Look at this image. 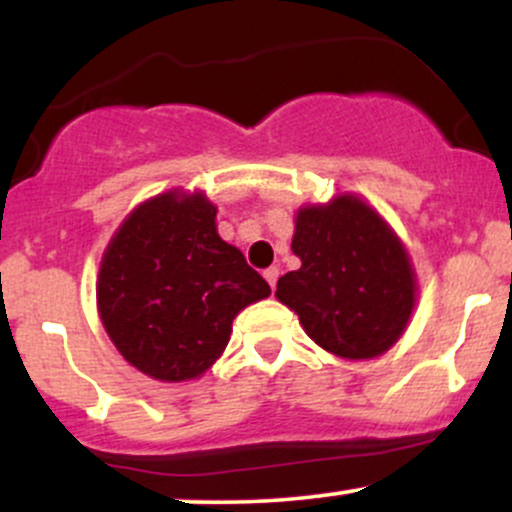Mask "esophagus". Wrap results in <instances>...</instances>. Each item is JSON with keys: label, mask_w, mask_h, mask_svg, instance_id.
Listing matches in <instances>:
<instances>
[{"label": "esophagus", "mask_w": 512, "mask_h": 512, "mask_svg": "<svg viewBox=\"0 0 512 512\" xmlns=\"http://www.w3.org/2000/svg\"><path fill=\"white\" fill-rule=\"evenodd\" d=\"M264 279H267V284L272 286H276V279H279V267H269V269H264Z\"/></svg>", "instance_id": "34e87169"}]
</instances>
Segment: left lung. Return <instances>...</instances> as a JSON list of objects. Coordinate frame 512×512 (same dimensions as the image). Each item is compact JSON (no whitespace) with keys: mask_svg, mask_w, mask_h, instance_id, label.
Returning <instances> with one entry per match:
<instances>
[{"mask_svg":"<svg viewBox=\"0 0 512 512\" xmlns=\"http://www.w3.org/2000/svg\"><path fill=\"white\" fill-rule=\"evenodd\" d=\"M301 267L276 281V298L317 346L346 361L383 356L416 308L414 264L392 226L351 192L296 211Z\"/></svg>","mask_w":512,"mask_h":512,"instance_id":"obj_1","label":"left lung"}]
</instances>
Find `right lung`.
Instances as JSON below:
<instances>
[{"label": "right lung", "mask_w": 512, "mask_h": 512, "mask_svg": "<svg viewBox=\"0 0 512 512\" xmlns=\"http://www.w3.org/2000/svg\"><path fill=\"white\" fill-rule=\"evenodd\" d=\"M272 289L216 231V207L182 187L134 207L101 257L98 315L122 358L161 383L202 378L240 310Z\"/></svg>", "instance_id": "right-lung-1"}]
</instances>
